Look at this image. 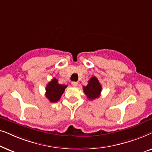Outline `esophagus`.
<instances>
[{"label":"esophagus","mask_w":152,"mask_h":152,"mask_svg":"<svg viewBox=\"0 0 152 152\" xmlns=\"http://www.w3.org/2000/svg\"><path fill=\"white\" fill-rule=\"evenodd\" d=\"M72 86L76 87V86H77L78 83L77 82H72Z\"/></svg>","instance_id":"1"}]
</instances>
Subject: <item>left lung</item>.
<instances>
[{
    "instance_id": "1",
    "label": "left lung",
    "mask_w": 152,
    "mask_h": 152,
    "mask_svg": "<svg viewBox=\"0 0 152 152\" xmlns=\"http://www.w3.org/2000/svg\"><path fill=\"white\" fill-rule=\"evenodd\" d=\"M83 91L87 98L93 100L100 96L102 91V86L99 81L95 76H93L88 82V85L83 86Z\"/></svg>"
}]
</instances>
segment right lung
I'll use <instances>...</instances> for the list:
<instances>
[{"mask_svg": "<svg viewBox=\"0 0 152 152\" xmlns=\"http://www.w3.org/2000/svg\"><path fill=\"white\" fill-rule=\"evenodd\" d=\"M66 87V85L58 84L57 79L53 78L47 84L45 88V96L50 102H57L61 98Z\"/></svg>", "mask_w": 152, "mask_h": 152, "instance_id": "1", "label": "right lung"}]
</instances>
